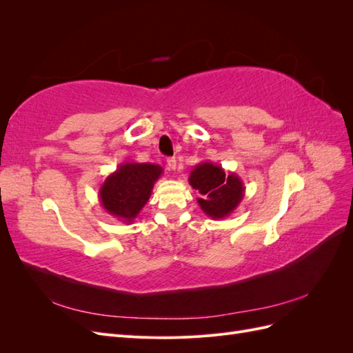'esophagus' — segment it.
I'll use <instances>...</instances> for the list:
<instances>
[{
    "label": "esophagus",
    "mask_w": 353,
    "mask_h": 353,
    "mask_svg": "<svg viewBox=\"0 0 353 353\" xmlns=\"http://www.w3.org/2000/svg\"><path fill=\"white\" fill-rule=\"evenodd\" d=\"M166 162H168V168H169L170 170H175V169H176V159H175V157H169V159L166 160Z\"/></svg>",
    "instance_id": "1"
}]
</instances>
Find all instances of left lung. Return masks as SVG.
I'll use <instances>...</instances> for the list:
<instances>
[{
	"label": "left lung",
	"mask_w": 353,
	"mask_h": 353,
	"mask_svg": "<svg viewBox=\"0 0 353 353\" xmlns=\"http://www.w3.org/2000/svg\"><path fill=\"white\" fill-rule=\"evenodd\" d=\"M188 183L199 190V206L212 219L230 216L244 197L245 188L240 176L234 172L225 175L222 166L212 162L196 165L190 172Z\"/></svg>",
	"instance_id": "1"
}]
</instances>
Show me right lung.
I'll list each match as a JSON object with an SVG mask.
<instances>
[{"instance_id": "right-lung-1", "label": "right lung", "mask_w": 353, "mask_h": 353, "mask_svg": "<svg viewBox=\"0 0 353 353\" xmlns=\"http://www.w3.org/2000/svg\"><path fill=\"white\" fill-rule=\"evenodd\" d=\"M163 168L154 163L123 162L105 178L99 197L104 210L125 223H132L152 196Z\"/></svg>"}]
</instances>
